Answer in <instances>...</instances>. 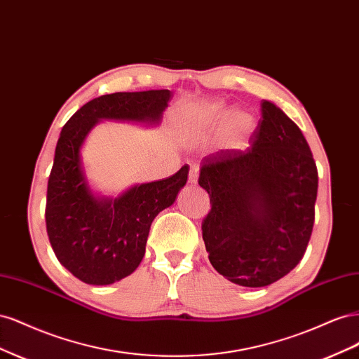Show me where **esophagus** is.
Returning a JSON list of instances; mask_svg holds the SVG:
<instances>
[{
	"mask_svg": "<svg viewBox=\"0 0 359 359\" xmlns=\"http://www.w3.org/2000/svg\"><path fill=\"white\" fill-rule=\"evenodd\" d=\"M198 178H199V168L191 166L190 172H189V182L190 184H198Z\"/></svg>",
	"mask_w": 359,
	"mask_h": 359,
	"instance_id": "34e87169",
	"label": "esophagus"
}]
</instances>
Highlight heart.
Listing matches in <instances>:
<instances>
[{"label": "heart", "instance_id": "b5f03b06", "mask_svg": "<svg viewBox=\"0 0 359 359\" xmlns=\"http://www.w3.org/2000/svg\"><path fill=\"white\" fill-rule=\"evenodd\" d=\"M227 122V133L233 140H240L253 132L256 121L252 114L235 112L231 116V107L223 102H206L202 103L187 114V127L194 136H210L219 132L222 126Z\"/></svg>", "mask_w": 359, "mask_h": 359}]
</instances>
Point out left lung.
<instances>
[{
    "instance_id": "8db88e82",
    "label": "left lung",
    "mask_w": 359,
    "mask_h": 359,
    "mask_svg": "<svg viewBox=\"0 0 359 359\" xmlns=\"http://www.w3.org/2000/svg\"><path fill=\"white\" fill-rule=\"evenodd\" d=\"M245 151L202 160L199 186L211 211L202 236L217 273L235 285L262 287L295 268L310 241L318 168L299 127L268 100Z\"/></svg>"
}]
</instances>
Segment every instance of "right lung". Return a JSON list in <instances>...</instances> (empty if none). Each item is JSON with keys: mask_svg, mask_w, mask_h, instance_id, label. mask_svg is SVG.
Wrapping results in <instances>:
<instances>
[{"mask_svg": "<svg viewBox=\"0 0 359 359\" xmlns=\"http://www.w3.org/2000/svg\"><path fill=\"white\" fill-rule=\"evenodd\" d=\"M172 93L100 95L62 127L48 181L46 229L60 264L86 285H112L139 266L156 215L175 202L189 166L169 178L137 184L115 199L97 198L86 182L81 148L102 119L158 124Z\"/></svg>", "mask_w": 359, "mask_h": 359, "instance_id": "obj_1", "label": "right lung"}]
</instances>
